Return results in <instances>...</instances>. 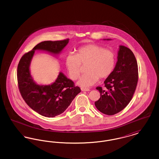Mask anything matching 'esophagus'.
Returning a JSON list of instances; mask_svg holds the SVG:
<instances>
[{
	"label": "esophagus",
	"instance_id": "obj_1",
	"mask_svg": "<svg viewBox=\"0 0 159 159\" xmlns=\"http://www.w3.org/2000/svg\"><path fill=\"white\" fill-rule=\"evenodd\" d=\"M81 90L82 91H89L90 89L89 88H81Z\"/></svg>",
	"mask_w": 159,
	"mask_h": 159
}]
</instances>
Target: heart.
Listing matches in <instances>:
<instances>
[{
	"instance_id": "1",
	"label": "heart",
	"mask_w": 159,
	"mask_h": 159,
	"mask_svg": "<svg viewBox=\"0 0 159 159\" xmlns=\"http://www.w3.org/2000/svg\"><path fill=\"white\" fill-rule=\"evenodd\" d=\"M116 63V55L113 50L106 49L97 44H88L79 48L76 55L68 54L66 58V65L68 75L73 80L80 75L82 65L88 64L86 74L78 82L82 87L92 86L98 81L110 76Z\"/></svg>"
}]
</instances>
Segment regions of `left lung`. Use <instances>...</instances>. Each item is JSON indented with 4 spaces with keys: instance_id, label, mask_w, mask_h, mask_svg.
Segmentation results:
<instances>
[{
    "instance_id": "left-lung-1",
    "label": "left lung",
    "mask_w": 159,
    "mask_h": 159,
    "mask_svg": "<svg viewBox=\"0 0 159 159\" xmlns=\"http://www.w3.org/2000/svg\"><path fill=\"white\" fill-rule=\"evenodd\" d=\"M110 40V39H108ZM138 80L136 58L132 51L120 46L117 62L113 73L106 79V90L97 86L100 98L95 106L100 112L111 116L119 113L131 101Z\"/></svg>"
}]
</instances>
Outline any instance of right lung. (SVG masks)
<instances>
[{
	"label": "right lung",
	"instance_id": "add662e5",
	"mask_svg": "<svg viewBox=\"0 0 159 159\" xmlns=\"http://www.w3.org/2000/svg\"><path fill=\"white\" fill-rule=\"evenodd\" d=\"M68 40L67 39L42 42L23 55L18 65V86L22 98L31 109L45 117H53L62 113L81 90L62 73L52 84L38 85L31 77L30 61L35 50L42 49L57 54L67 45Z\"/></svg>",
	"mask_w": 159,
	"mask_h": 159
}]
</instances>
